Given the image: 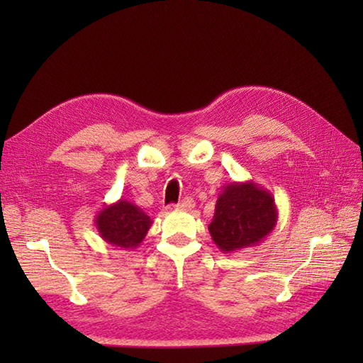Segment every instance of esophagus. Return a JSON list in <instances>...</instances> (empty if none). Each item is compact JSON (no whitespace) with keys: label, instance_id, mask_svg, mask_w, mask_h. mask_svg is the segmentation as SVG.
I'll return each instance as SVG.
<instances>
[{"label":"esophagus","instance_id":"obj_1","mask_svg":"<svg viewBox=\"0 0 363 363\" xmlns=\"http://www.w3.org/2000/svg\"><path fill=\"white\" fill-rule=\"evenodd\" d=\"M194 207H195V201L191 198H184L181 203L176 204V209H179V211H190V209H194Z\"/></svg>","mask_w":363,"mask_h":363}]
</instances>
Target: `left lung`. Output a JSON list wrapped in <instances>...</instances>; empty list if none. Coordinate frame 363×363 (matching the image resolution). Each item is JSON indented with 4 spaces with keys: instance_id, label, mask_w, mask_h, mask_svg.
I'll return each instance as SVG.
<instances>
[{
    "instance_id": "left-lung-1",
    "label": "left lung",
    "mask_w": 363,
    "mask_h": 363,
    "mask_svg": "<svg viewBox=\"0 0 363 363\" xmlns=\"http://www.w3.org/2000/svg\"><path fill=\"white\" fill-rule=\"evenodd\" d=\"M276 223L274 196L252 181H234L218 195L209 233L218 250L229 254L259 245Z\"/></svg>"
}]
</instances>
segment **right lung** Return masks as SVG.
<instances>
[{"label":"right lung","mask_w":363,"mask_h":363,"mask_svg":"<svg viewBox=\"0 0 363 363\" xmlns=\"http://www.w3.org/2000/svg\"><path fill=\"white\" fill-rule=\"evenodd\" d=\"M152 220L140 207L126 199L104 206L95 215V226L106 243L123 250H135L143 242Z\"/></svg>","instance_id":"obj_1"}]
</instances>
